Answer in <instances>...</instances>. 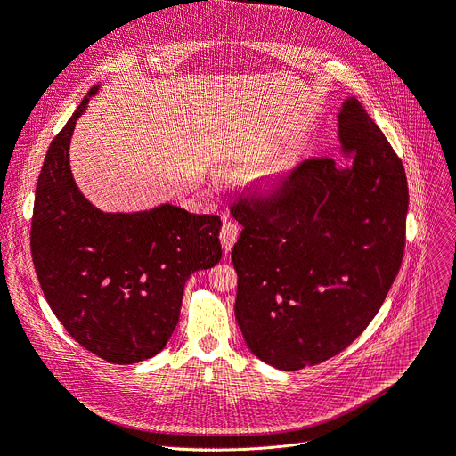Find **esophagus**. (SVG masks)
<instances>
[{"label": "esophagus", "mask_w": 456, "mask_h": 456, "mask_svg": "<svg viewBox=\"0 0 456 456\" xmlns=\"http://www.w3.org/2000/svg\"><path fill=\"white\" fill-rule=\"evenodd\" d=\"M239 234H240V227L236 225L234 222L225 220V224L222 227V232H220V240H222V246H224L225 253H229L232 249L236 239H239Z\"/></svg>", "instance_id": "obj_1"}]
</instances>
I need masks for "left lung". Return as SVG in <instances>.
<instances>
[{"label": "left lung", "instance_id": "8db88e82", "mask_svg": "<svg viewBox=\"0 0 456 456\" xmlns=\"http://www.w3.org/2000/svg\"><path fill=\"white\" fill-rule=\"evenodd\" d=\"M339 149L307 160L273 200L232 207L234 316L261 362L298 370L343 352L384 304L404 253L403 162L355 96L338 113Z\"/></svg>", "mask_w": 456, "mask_h": 456}]
</instances>
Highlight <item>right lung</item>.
I'll list each match as a JSON object with an SVG mask.
<instances>
[{"label": "right lung", "mask_w": 456, "mask_h": 456, "mask_svg": "<svg viewBox=\"0 0 456 456\" xmlns=\"http://www.w3.org/2000/svg\"><path fill=\"white\" fill-rule=\"evenodd\" d=\"M98 89L50 143L35 191L31 255L45 298L74 341L110 363L132 365L171 339L188 277L220 263L222 220L171 203L104 212L87 200L69 149Z\"/></svg>", "instance_id": "add662e5"}]
</instances>
